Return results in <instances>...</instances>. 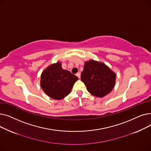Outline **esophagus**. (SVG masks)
<instances>
[{"label":"esophagus","instance_id":"esophagus-1","mask_svg":"<svg viewBox=\"0 0 151 151\" xmlns=\"http://www.w3.org/2000/svg\"><path fill=\"white\" fill-rule=\"evenodd\" d=\"M76 76H77V77L78 78H81V73H77Z\"/></svg>","mask_w":151,"mask_h":151}]
</instances>
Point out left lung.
<instances>
[{
    "mask_svg": "<svg viewBox=\"0 0 151 151\" xmlns=\"http://www.w3.org/2000/svg\"><path fill=\"white\" fill-rule=\"evenodd\" d=\"M81 81L93 96L103 97L109 93L116 82V74L102 63L91 60L85 62Z\"/></svg>",
    "mask_w": 151,
    "mask_h": 151,
    "instance_id": "8db88e82",
    "label": "left lung"
}]
</instances>
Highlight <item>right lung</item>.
Instances as JSON below:
<instances>
[{"mask_svg":"<svg viewBox=\"0 0 151 151\" xmlns=\"http://www.w3.org/2000/svg\"><path fill=\"white\" fill-rule=\"evenodd\" d=\"M78 77L63 69L60 62L47 68L41 75L40 85L46 94L55 99H61L68 95Z\"/></svg>","mask_w":151,"mask_h":151,"instance_id":"right-lung-1","label":"right lung"}]
</instances>
